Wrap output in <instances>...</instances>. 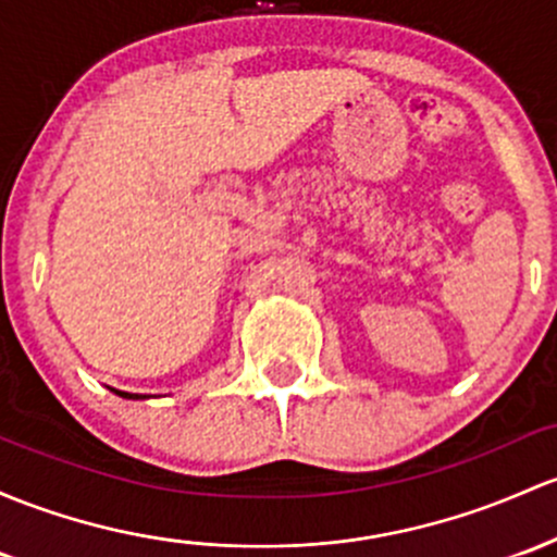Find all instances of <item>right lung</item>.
<instances>
[{"label": "right lung", "instance_id": "add662e5", "mask_svg": "<svg viewBox=\"0 0 557 557\" xmlns=\"http://www.w3.org/2000/svg\"><path fill=\"white\" fill-rule=\"evenodd\" d=\"M113 391V387H111ZM116 393V396H122V398H129V400H143V398H148V396H140V393H124V391H113Z\"/></svg>", "mask_w": 557, "mask_h": 557}]
</instances>
